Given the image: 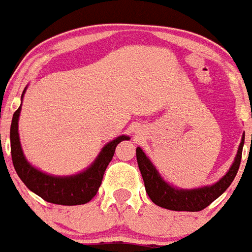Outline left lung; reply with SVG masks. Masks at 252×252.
Returning a JSON list of instances; mask_svg holds the SVG:
<instances>
[{
    "label": "left lung",
    "mask_w": 252,
    "mask_h": 252,
    "mask_svg": "<svg viewBox=\"0 0 252 252\" xmlns=\"http://www.w3.org/2000/svg\"><path fill=\"white\" fill-rule=\"evenodd\" d=\"M243 144H245V134L242 135V140L240 143L233 163L230 165L229 170L225 172L223 178L211 186L193 189H183L168 184L162 178L156 166L152 163L149 157H147L143 149L138 147L136 159L144 180L145 192L148 193L152 202L163 209L172 210V211H201L229 188L240 168Z\"/></svg>",
    "instance_id": "8db88e82"
}]
</instances>
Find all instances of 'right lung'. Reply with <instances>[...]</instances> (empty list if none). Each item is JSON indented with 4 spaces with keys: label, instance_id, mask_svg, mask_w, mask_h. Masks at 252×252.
Here are the masks:
<instances>
[{
    "label": "right lung",
    "instance_id": "1",
    "mask_svg": "<svg viewBox=\"0 0 252 252\" xmlns=\"http://www.w3.org/2000/svg\"><path fill=\"white\" fill-rule=\"evenodd\" d=\"M27 87L22 94V100ZM22 104L14 113L10 127V143H11L12 163L18 176L27 186L29 190L45 201L55 205L74 206L84 205L93 199L100 187L105 168L109 165L114 155V149L122 140H128L130 136L120 135L101 148L95 161L86 170L74 175L58 176L41 171L26 158L23 153L20 138H19V116Z\"/></svg>",
    "mask_w": 252,
    "mask_h": 252
}]
</instances>
